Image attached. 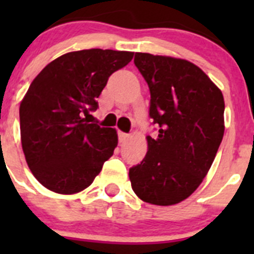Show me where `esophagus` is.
<instances>
[{
  "label": "esophagus",
  "mask_w": 254,
  "mask_h": 254,
  "mask_svg": "<svg viewBox=\"0 0 254 254\" xmlns=\"http://www.w3.org/2000/svg\"><path fill=\"white\" fill-rule=\"evenodd\" d=\"M128 137V133H125V132H118V138H120V142H123L126 138Z\"/></svg>",
  "instance_id": "34e87169"
}]
</instances>
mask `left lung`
Wrapping results in <instances>:
<instances>
[{"mask_svg":"<svg viewBox=\"0 0 254 254\" xmlns=\"http://www.w3.org/2000/svg\"><path fill=\"white\" fill-rule=\"evenodd\" d=\"M134 64L150 89L147 154L129 168L132 190L159 206L179 203L210 170L224 136V96L196 64L181 58L136 53Z\"/></svg>","mask_w":254,"mask_h":254,"instance_id":"left-lung-1","label":"left lung"}]
</instances>
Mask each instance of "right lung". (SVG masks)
<instances>
[{
    "label": "right lung",
    "mask_w": 254,
    "mask_h": 254,
    "mask_svg": "<svg viewBox=\"0 0 254 254\" xmlns=\"http://www.w3.org/2000/svg\"><path fill=\"white\" fill-rule=\"evenodd\" d=\"M132 52L84 49L47 64L20 104L26 163L40 185L56 193L81 192L93 183L118 143L116 129L90 123V112L113 72Z\"/></svg>",
    "instance_id": "obj_1"
}]
</instances>
